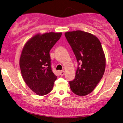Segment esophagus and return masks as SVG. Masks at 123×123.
Returning a JSON list of instances; mask_svg holds the SVG:
<instances>
[{
	"mask_svg": "<svg viewBox=\"0 0 123 123\" xmlns=\"http://www.w3.org/2000/svg\"><path fill=\"white\" fill-rule=\"evenodd\" d=\"M59 74L61 76H64V74H65V71L64 70H62V71H59Z\"/></svg>",
	"mask_w": 123,
	"mask_h": 123,
	"instance_id": "1",
	"label": "esophagus"
}]
</instances>
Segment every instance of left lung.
I'll return each mask as SVG.
<instances>
[{
    "label": "left lung",
    "instance_id": "left-lung-1",
    "mask_svg": "<svg viewBox=\"0 0 123 123\" xmlns=\"http://www.w3.org/2000/svg\"><path fill=\"white\" fill-rule=\"evenodd\" d=\"M65 36L78 63L75 78L69 82L70 88L76 95H86L95 89L105 70L101 43L95 35L82 31L66 32Z\"/></svg>",
    "mask_w": 123,
    "mask_h": 123
}]
</instances>
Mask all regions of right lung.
<instances>
[{
  "label": "right lung",
  "instance_id": "obj_1",
  "mask_svg": "<svg viewBox=\"0 0 123 123\" xmlns=\"http://www.w3.org/2000/svg\"><path fill=\"white\" fill-rule=\"evenodd\" d=\"M62 33L37 34L25 43L19 59L25 83L38 95H45L53 89L57 77L52 71L49 51Z\"/></svg>",
  "mask_w": 123,
  "mask_h": 123
}]
</instances>
